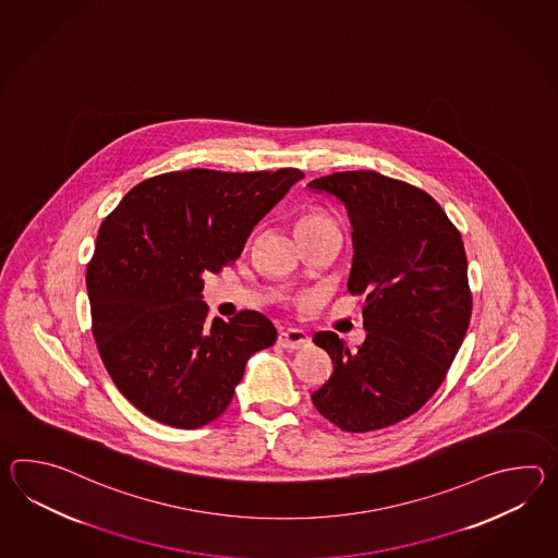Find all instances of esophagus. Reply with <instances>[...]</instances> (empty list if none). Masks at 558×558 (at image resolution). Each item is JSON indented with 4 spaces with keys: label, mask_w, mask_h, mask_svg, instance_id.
Here are the masks:
<instances>
[{
    "label": "esophagus",
    "mask_w": 558,
    "mask_h": 558,
    "mask_svg": "<svg viewBox=\"0 0 558 558\" xmlns=\"http://www.w3.org/2000/svg\"><path fill=\"white\" fill-rule=\"evenodd\" d=\"M278 344L288 350H300V348L308 347L310 338L306 332H302L298 328H284L278 335Z\"/></svg>",
    "instance_id": "34e87169"
}]
</instances>
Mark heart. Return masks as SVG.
I'll use <instances>...</instances> for the list:
<instances>
[{"instance_id":"obj_1","label":"heart","mask_w":558,"mask_h":558,"mask_svg":"<svg viewBox=\"0 0 558 558\" xmlns=\"http://www.w3.org/2000/svg\"><path fill=\"white\" fill-rule=\"evenodd\" d=\"M320 226H335V222L324 211L308 210L298 218L296 230L302 232V230H312V228H320Z\"/></svg>"}]
</instances>
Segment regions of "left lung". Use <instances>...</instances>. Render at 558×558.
<instances>
[{"label":"left lung","instance_id":"1","mask_svg":"<svg viewBox=\"0 0 558 558\" xmlns=\"http://www.w3.org/2000/svg\"><path fill=\"white\" fill-rule=\"evenodd\" d=\"M352 223L350 294H364L366 340L356 350L335 332L314 335L335 371L312 395L344 433L392 426L421 410L442 385L469 330L466 252L454 223L421 187L371 170L316 178Z\"/></svg>","mask_w":558,"mask_h":558}]
</instances>
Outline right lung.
Returning a JSON list of instances; mask_svg holds the SVG:
<instances>
[{
  "label": "right lung",
  "mask_w": 558,
  "mask_h": 558,
  "mask_svg": "<svg viewBox=\"0 0 558 558\" xmlns=\"http://www.w3.org/2000/svg\"><path fill=\"white\" fill-rule=\"evenodd\" d=\"M302 178L296 168L160 173L99 226L86 274L92 332L113 385L151 421L186 430L216 421L250 356L276 342L256 310L208 320L202 276L238 260Z\"/></svg>",
  "instance_id": "right-lung-1"
}]
</instances>
